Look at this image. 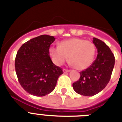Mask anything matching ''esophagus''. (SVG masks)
<instances>
[{
    "label": "esophagus",
    "mask_w": 122,
    "mask_h": 122,
    "mask_svg": "<svg viewBox=\"0 0 122 122\" xmlns=\"http://www.w3.org/2000/svg\"><path fill=\"white\" fill-rule=\"evenodd\" d=\"M63 72L64 73H68V72H69V71H70V70H68V69H63Z\"/></svg>",
    "instance_id": "1"
}]
</instances>
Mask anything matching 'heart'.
I'll use <instances>...</instances> for the list:
<instances>
[{"label":"heart","instance_id":"b5f03b06","mask_svg":"<svg viewBox=\"0 0 122 122\" xmlns=\"http://www.w3.org/2000/svg\"><path fill=\"white\" fill-rule=\"evenodd\" d=\"M50 56L54 64L60 66L69 61L75 68L83 70L91 65L96 54L92 42L78 38L61 41L59 47L52 46L49 49Z\"/></svg>","mask_w":122,"mask_h":122}]
</instances>
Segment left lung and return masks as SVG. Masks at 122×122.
Here are the masks:
<instances>
[{
	"label": "left lung",
	"mask_w": 122,
	"mask_h": 122,
	"mask_svg": "<svg viewBox=\"0 0 122 122\" xmlns=\"http://www.w3.org/2000/svg\"><path fill=\"white\" fill-rule=\"evenodd\" d=\"M97 49V56L92 65L81 71L78 81L73 83L76 93L85 96H92L102 91L110 81L115 65V56L104 42L93 38Z\"/></svg>",
	"instance_id": "obj_1"
}]
</instances>
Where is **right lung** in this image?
Listing matches in <instances>:
<instances>
[{"mask_svg": "<svg viewBox=\"0 0 122 122\" xmlns=\"http://www.w3.org/2000/svg\"><path fill=\"white\" fill-rule=\"evenodd\" d=\"M55 38L40 35L27 41L18 50L15 70L18 81L27 92L44 96L54 91L63 70L52 63L49 49Z\"/></svg>", "mask_w": 122, "mask_h": 122, "instance_id": "1", "label": "right lung"}]
</instances>
